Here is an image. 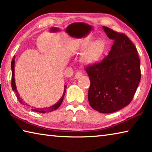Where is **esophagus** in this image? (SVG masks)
<instances>
[{"instance_id":"obj_1","label":"esophagus","mask_w":152,"mask_h":152,"mask_svg":"<svg viewBox=\"0 0 152 152\" xmlns=\"http://www.w3.org/2000/svg\"><path fill=\"white\" fill-rule=\"evenodd\" d=\"M82 75V72L81 71H78L75 74V78H79Z\"/></svg>"}]
</instances>
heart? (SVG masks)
I'll list each match as a JSON object with an SVG mask.
<instances>
[{"instance_id": "b5f03b06", "label": "heart", "mask_w": 152, "mask_h": 152, "mask_svg": "<svg viewBox=\"0 0 152 152\" xmlns=\"http://www.w3.org/2000/svg\"><path fill=\"white\" fill-rule=\"evenodd\" d=\"M91 41L87 39L81 44L82 50L86 49L90 45ZM104 45L102 41L98 40L90 45L87 50L82 56V61L86 64H92L99 60L104 51Z\"/></svg>"}]
</instances>
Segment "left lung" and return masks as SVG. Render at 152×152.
<instances>
[{"label": "left lung", "instance_id": "8db88e82", "mask_svg": "<svg viewBox=\"0 0 152 152\" xmlns=\"http://www.w3.org/2000/svg\"><path fill=\"white\" fill-rule=\"evenodd\" d=\"M114 41L109 55L101 62L88 65V101L92 109L110 113L132 102L141 79L140 60L135 45L124 33L102 27Z\"/></svg>", "mask_w": 152, "mask_h": 152}]
</instances>
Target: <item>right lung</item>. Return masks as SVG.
<instances>
[{
    "mask_svg": "<svg viewBox=\"0 0 152 152\" xmlns=\"http://www.w3.org/2000/svg\"><path fill=\"white\" fill-rule=\"evenodd\" d=\"M15 58H13V59L11 61V70H12V79H11V86H12V91L14 92H15V93H16L17 95V99L19 100V101L20 102V103H21L23 105H26L27 103L25 104V102L23 101V100L21 99V98H20L19 96V92H18L17 88H16V85H15V78H14V76H15ZM66 85L64 86V93L62 96H61V99H60V101H59L57 103L52 105V106H51L48 108H44V109H39V108H33L32 107V110L33 111H35V112H37V113H49V112H51V111H53V110H55L56 109H57L60 106L61 104L62 103V101H63V99H64V95H65L66 93Z\"/></svg>",
    "mask_w": 152,
    "mask_h": 152,
    "instance_id": "1",
    "label": "right lung"
}]
</instances>
